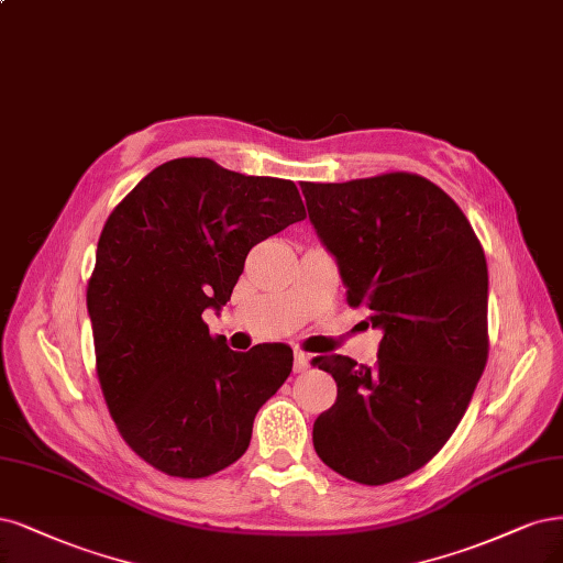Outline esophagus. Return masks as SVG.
Listing matches in <instances>:
<instances>
[{
    "mask_svg": "<svg viewBox=\"0 0 563 563\" xmlns=\"http://www.w3.org/2000/svg\"><path fill=\"white\" fill-rule=\"evenodd\" d=\"M309 367V354L296 349V361H294V373H305Z\"/></svg>",
    "mask_w": 563,
    "mask_h": 563,
    "instance_id": "34e87169",
    "label": "esophagus"
}]
</instances>
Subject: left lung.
Segmentation results:
<instances>
[{"mask_svg": "<svg viewBox=\"0 0 563 563\" xmlns=\"http://www.w3.org/2000/svg\"><path fill=\"white\" fill-rule=\"evenodd\" d=\"M300 188L349 307H365L384 333L375 367L312 358L338 384L314 450L342 477L377 487L426 466L468 410L489 356L487 258L459 205L419 174Z\"/></svg>", "mask_w": 563, "mask_h": 563, "instance_id": "1", "label": "left lung"}]
</instances>
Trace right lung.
<instances>
[{
	"instance_id": "1",
	"label": "right lung",
	"mask_w": 563,
	"mask_h": 563,
	"mask_svg": "<svg viewBox=\"0 0 563 563\" xmlns=\"http://www.w3.org/2000/svg\"><path fill=\"white\" fill-rule=\"evenodd\" d=\"M305 217L294 181L209 158L156 167L109 214L86 294L97 379L115 429L153 468L200 479L246 452L294 352H232L202 312L230 300L251 246Z\"/></svg>"
}]
</instances>
